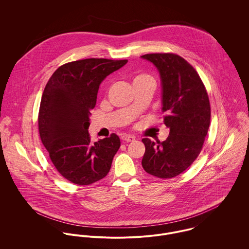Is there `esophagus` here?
Listing matches in <instances>:
<instances>
[{
    "instance_id": "1",
    "label": "esophagus",
    "mask_w": 249,
    "mask_h": 249,
    "mask_svg": "<svg viewBox=\"0 0 249 249\" xmlns=\"http://www.w3.org/2000/svg\"><path fill=\"white\" fill-rule=\"evenodd\" d=\"M122 140L124 142H133L135 140V137L132 135H128V134H124L122 136Z\"/></svg>"
}]
</instances>
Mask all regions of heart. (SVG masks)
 I'll list each match as a JSON object with an SVG mask.
<instances>
[{"mask_svg": "<svg viewBox=\"0 0 249 249\" xmlns=\"http://www.w3.org/2000/svg\"><path fill=\"white\" fill-rule=\"evenodd\" d=\"M140 81H151V82H154V79L151 75L147 74V73H140L138 75H136L134 77V80L133 82H140Z\"/></svg>", "mask_w": 249, "mask_h": 249, "instance_id": "obj_1", "label": "heart"}]
</instances>
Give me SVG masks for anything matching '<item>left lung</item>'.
<instances>
[{
  "label": "left lung",
  "mask_w": 249,
  "mask_h": 249,
  "mask_svg": "<svg viewBox=\"0 0 249 249\" xmlns=\"http://www.w3.org/2000/svg\"><path fill=\"white\" fill-rule=\"evenodd\" d=\"M141 57L159 71L162 111L167 114L164 124L170 129L164 142L142 139V168L156 178H175L201 151L211 119L208 94L198 73L178 54L148 53Z\"/></svg>",
  "instance_id": "left-lung-1"
}]
</instances>
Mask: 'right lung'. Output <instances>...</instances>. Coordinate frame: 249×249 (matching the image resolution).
<instances>
[{
	"mask_svg": "<svg viewBox=\"0 0 249 249\" xmlns=\"http://www.w3.org/2000/svg\"><path fill=\"white\" fill-rule=\"evenodd\" d=\"M127 60L88 58L60 66L49 79L40 104V138L58 173L76 185L106 178L120 148L118 135L90 140L91 110L101 83Z\"/></svg>",
	"mask_w": 249,
	"mask_h": 249,
	"instance_id": "1",
	"label": "right lung"
}]
</instances>
